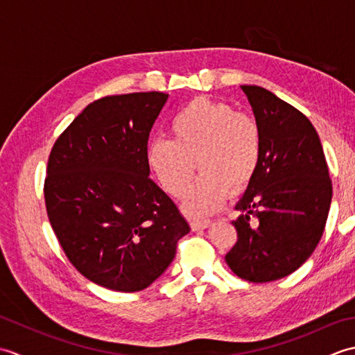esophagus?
<instances>
[{"label":"esophagus","instance_id":"34e87169","mask_svg":"<svg viewBox=\"0 0 355 355\" xmlns=\"http://www.w3.org/2000/svg\"><path fill=\"white\" fill-rule=\"evenodd\" d=\"M210 224H212V221L210 220H193V221H191V229L193 232H197V230H202V229L209 227Z\"/></svg>","mask_w":355,"mask_h":355}]
</instances>
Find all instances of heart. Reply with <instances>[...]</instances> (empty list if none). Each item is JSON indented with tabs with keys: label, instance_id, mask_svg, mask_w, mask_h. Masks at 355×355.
<instances>
[{
	"label": "heart",
	"instance_id": "heart-1",
	"mask_svg": "<svg viewBox=\"0 0 355 355\" xmlns=\"http://www.w3.org/2000/svg\"><path fill=\"white\" fill-rule=\"evenodd\" d=\"M173 140L154 139L146 157L166 193L182 198L195 171L201 175L186 195L184 210L207 215L229 193L243 192L261 160V126L252 114L206 97L193 99L172 120Z\"/></svg>",
	"mask_w": 355,
	"mask_h": 355
}]
</instances>
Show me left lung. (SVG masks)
I'll return each mask as SVG.
<instances>
[{
	"mask_svg": "<svg viewBox=\"0 0 355 355\" xmlns=\"http://www.w3.org/2000/svg\"><path fill=\"white\" fill-rule=\"evenodd\" d=\"M262 134L258 171L232 221L238 239L225 254L233 273L262 284L291 275L319 244L333 198L313 123L268 89L243 85Z\"/></svg>",
	"mask_w": 355,
	"mask_h": 355,
	"instance_id": "left-lung-1",
	"label": "left lung"
}]
</instances>
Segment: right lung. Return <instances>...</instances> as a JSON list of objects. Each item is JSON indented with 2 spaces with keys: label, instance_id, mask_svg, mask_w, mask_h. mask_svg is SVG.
I'll use <instances>...</instances> for the list:
<instances>
[{
  "label": "right lung",
  "instance_id": "right-lung-1",
  "mask_svg": "<svg viewBox=\"0 0 355 355\" xmlns=\"http://www.w3.org/2000/svg\"><path fill=\"white\" fill-rule=\"evenodd\" d=\"M169 94L105 96L51 148L44 198L51 229L80 275L108 290H145L191 227L149 175V132Z\"/></svg>",
  "mask_w": 355,
  "mask_h": 355
}]
</instances>
